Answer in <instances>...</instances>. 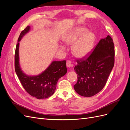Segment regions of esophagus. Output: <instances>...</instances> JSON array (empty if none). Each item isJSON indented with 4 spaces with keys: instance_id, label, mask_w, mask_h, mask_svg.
Returning a JSON list of instances; mask_svg holds the SVG:
<instances>
[{
    "instance_id": "1",
    "label": "esophagus",
    "mask_w": 130,
    "mask_h": 130,
    "mask_svg": "<svg viewBox=\"0 0 130 130\" xmlns=\"http://www.w3.org/2000/svg\"><path fill=\"white\" fill-rule=\"evenodd\" d=\"M66 64H67V67H70L73 66V65L72 64V62H71V61H69V60H68V61H67Z\"/></svg>"
}]
</instances>
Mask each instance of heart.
Here are the masks:
<instances>
[{
  "instance_id": "heart-1",
  "label": "heart",
  "mask_w": 130,
  "mask_h": 130,
  "mask_svg": "<svg viewBox=\"0 0 130 130\" xmlns=\"http://www.w3.org/2000/svg\"><path fill=\"white\" fill-rule=\"evenodd\" d=\"M85 27H80L64 38V41L68 45H75L72 52L78 58L87 56L92 50L95 40V35L92 32H87Z\"/></svg>"
}]
</instances>
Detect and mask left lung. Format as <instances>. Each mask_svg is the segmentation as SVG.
Wrapping results in <instances>:
<instances>
[{"mask_svg": "<svg viewBox=\"0 0 130 130\" xmlns=\"http://www.w3.org/2000/svg\"><path fill=\"white\" fill-rule=\"evenodd\" d=\"M76 61L74 69L78 76L75 90L82 96L95 95L104 87L115 64V45L111 37L108 35L101 39L92 53Z\"/></svg>", "mask_w": 130, "mask_h": 130, "instance_id": "8db88e82", "label": "left lung"}]
</instances>
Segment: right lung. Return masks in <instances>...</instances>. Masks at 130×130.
<instances>
[{
  "label": "right lung",
  "instance_id": "obj_1",
  "mask_svg": "<svg viewBox=\"0 0 130 130\" xmlns=\"http://www.w3.org/2000/svg\"><path fill=\"white\" fill-rule=\"evenodd\" d=\"M29 30L30 26H26L18 39L14 54L15 72L23 87L30 95L38 99H46L54 93L58 79L67 73L66 61H53L45 71L37 76H27L23 73L19 63V42Z\"/></svg>",
  "mask_w": 130,
  "mask_h": 130
}]
</instances>
